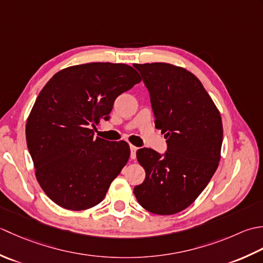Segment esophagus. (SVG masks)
<instances>
[{
	"label": "esophagus",
	"instance_id": "34e87169",
	"mask_svg": "<svg viewBox=\"0 0 263 263\" xmlns=\"http://www.w3.org/2000/svg\"><path fill=\"white\" fill-rule=\"evenodd\" d=\"M138 149V147L130 145V158L132 159H135L136 158V151Z\"/></svg>",
	"mask_w": 263,
	"mask_h": 263
}]
</instances>
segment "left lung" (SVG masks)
<instances>
[{
  "label": "left lung",
  "mask_w": 263,
  "mask_h": 263,
  "mask_svg": "<svg viewBox=\"0 0 263 263\" xmlns=\"http://www.w3.org/2000/svg\"><path fill=\"white\" fill-rule=\"evenodd\" d=\"M149 93L155 128L167 138L160 154L136 152L145 179L134 187L139 204L167 216L196 200L216 173L222 144V122L202 83L186 69L169 63L134 64Z\"/></svg>",
  "instance_id": "1"
}]
</instances>
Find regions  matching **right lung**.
I'll return each mask as SVG.
<instances>
[{"mask_svg": "<svg viewBox=\"0 0 263 263\" xmlns=\"http://www.w3.org/2000/svg\"><path fill=\"white\" fill-rule=\"evenodd\" d=\"M139 82L128 64L92 62L57 72L41 90L27 120V146L37 181L58 205L86 210L104 199L130 148L95 137L93 129Z\"/></svg>", "mask_w": 263, "mask_h": 263, "instance_id": "right-lung-1", "label": "right lung"}]
</instances>
